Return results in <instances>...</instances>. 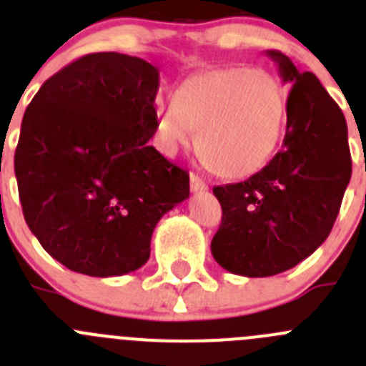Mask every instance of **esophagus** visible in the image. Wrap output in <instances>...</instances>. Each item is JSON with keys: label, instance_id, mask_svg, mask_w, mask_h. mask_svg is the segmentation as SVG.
Returning <instances> with one entry per match:
<instances>
[{"label": "esophagus", "instance_id": "34e87169", "mask_svg": "<svg viewBox=\"0 0 366 366\" xmlns=\"http://www.w3.org/2000/svg\"><path fill=\"white\" fill-rule=\"evenodd\" d=\"M189 186H191V191H206L207 189V184L204 182L199 175H195V173H191L189 175Z\"/></svg>", "mask_w": 366, "mask_h": 366}]
</instances>
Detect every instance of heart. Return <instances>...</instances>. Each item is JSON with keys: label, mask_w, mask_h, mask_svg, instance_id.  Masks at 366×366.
Masks as SVG:
<instances>
[{"label": "heart", "mask_w": 366, "mask_h": 366, "mask_svg": "<svg viewBox=\"0 0 366 366\" xmlns=\"http://www.w3.org/2000/svg\"><path fill=\"white\" fill-rule=\"evenodd\" d=\"M288 93L264 69L219 67L191 74L160 105L159 134L167 151L197 149L217 175L244 179L262 169L281 146Z\"/></svg>", "instance_id": "1"}]
</instances>
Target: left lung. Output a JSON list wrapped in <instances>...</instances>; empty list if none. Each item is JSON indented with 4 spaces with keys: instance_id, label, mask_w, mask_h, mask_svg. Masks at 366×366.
Segmentation results:
<instances>
[{
    "instance_id": "1",
    "label": "left lung",
    "mask_w": 366,
    "mask_h": 366,
    "mask_svg": "<svg viewBox=\"0 0 366 366\" xmlns=\"http://www.w3.org/2000/svg\"><path fill=\"white\" fill-rule=\"evenodd\" d=\"M290 87L282 149L244 182L215 186L222 222L213 259L244 277H269L294 268L330 235L352 159L343 111L312 72L288 56L266 51Z\"/></svg>"
}]
</instances>
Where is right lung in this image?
<instances>
[{"label":"right lung","mask_w":366,"mask_h":366,"mask_svg":"<svg viewBox=\"0 0 366 366\" xmlns=\"http://www.w3.org/2000/svg\"><path fill=\"white\" fill-rule=\"evenodd\" d=\"M159 84L142 58L94 52L49 78L23 114V217L72 272L114 277L144 266L157 222L189 197L187 171L147 144Z\"/></svg>","instance_id":"add662e5"}]
</instances>
